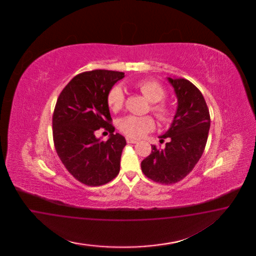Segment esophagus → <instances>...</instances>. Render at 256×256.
<instances>
[{"label": "esophagus", "mask_w": 256, "mask_h": 256, "mask_svg": "<svg viewBox=\"0 0 256 256\" xmlns=\"http://www.w3.org/2000/svg\"><path fill=\"white\" fill-rule=\"evenodd\" d=\"M126 142H128V144H136V142H138V140L128 137V138H126Z\"/></svg>", "instance_id": "1"}]
</instances>
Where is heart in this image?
Returning <instances> with one entry per match:
<instances>
[{
  "mask_svg": "<svg viewBox=\"0 0 256 256\" xmlns=\"http://www.w3.org/2000/svg\"><path fill=\"white\" fill-rule=\"evenodd\" d=\"M137 87L144 98L153 103L151 110L155 114L156 116L162 122H168L172 117V108L168 104L160 102L165 96V89L163 86L155 80H144L139 82ZM107 102L110 108L114 112L123 108L124 103L123 88L120 86L112 87L108 92ZM154 128L155 122L150 116H126L119 121V128L126 136L133 139H139L144 136L148 132L153 130Z\"/></svg>",
  "mask_w": 256,
  "mask_h": 256,
  "instance_id": "1",
  "label": "heart"
}]
</instances>
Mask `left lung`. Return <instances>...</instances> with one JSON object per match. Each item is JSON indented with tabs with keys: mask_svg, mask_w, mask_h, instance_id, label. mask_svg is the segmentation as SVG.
<instances>
[{
	"mask_svg": "<svg viewBox=\"0 0 256 256\" xmlns=\"http://www.w3.org/2000/svg\"><path fill=\"white\" fill-rule=\"evenodd\" d=\"M178 98L170 128L160 138H170L162 150L152 146L151 154L140 164L148 178L174 184L186 176L201 158L210 128V110L201 92L190 80L167 78Z\"/></svg>",
	"mask_w": 256,
	"mask_h": 256,
	"instance_id": "8db88e82",
	"label": "left lung"
}]
</instances>
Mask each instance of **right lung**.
Instances as JSON below:
<instances>
[{
  "instance_id": "add662e5",
  "label": "right lung",
  "mask_w": 256,
  "mask_h": 256,
  "mask_svg": "<svg viewBox=\"0 0 256 256\" xmlns=\"http://www.w3.org/2000/svg\"><path fill=\"white\" fill-rule=\"evenodd\" d=\"M124 73L96 70L73 78L60 94L52 116L55 149L70 174L87 186H101L116 178L126 142L110 124L107 96ZM104 127L106 142L95 137Z\"/></svg>"
}]
</instances>
